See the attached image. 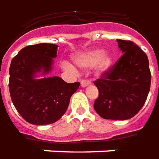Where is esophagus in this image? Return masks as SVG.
<instances>
[{
  "instance_id": "esophagus-1",
  "label": "esophagus",
  "mask_w": 159,
  "mask_h": 159,
  "mask_svg": "<svg viewBox=\"0 0 159 159\" xmlns=\"http://www.w3.org/2000/svg\"><path fill=\"white\" fill-rule=\"evenodd\" d=\"M80 85H81L82 87H86V86H88V85H92V83L91 81H89V80H83L80 82Z\"/></svg>"
}]
</instances>
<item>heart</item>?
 <instances>
[{
  "instance_id": "obj_1",
  "label": "heart",
  "mask_w": 159,
  "mask_h": 159,
  "mask_svg": "<svg viewBox=\"0 0 159 159\" xmlns=\"http://www.w3.org/2000/svg\"><path fill=\"white\" fill-rule=\"evenodd\" d=\"M74 63L80 68H87L95 66L98 72L106 71L111 65V56L106 52H102L100 49H89L85 52L80 53L74 57ZM61 67L67 72H75V67L68 61H62Z\"/></svg>"
}]
</instances>
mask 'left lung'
<instances>
[{
    "mask_svg": "<svg viewBox=\"0 0 159 159\" xmlns=\"http://www.w3.org/2000/svg\"><path fill=\"white\" fill-rule=\"evenodd\" d=\"M116 41L123 55L93 82L99 92L94 110L103 119L128 120L144 105L152 76L146 53L132 41Z\"/></svg>",
    "mask_w": 159,
    "mask_h": 159,
    "instance_id": "left-lung-1",
    "label": "left lung"
}]
</instances>
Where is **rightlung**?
Instances as JSON below:
<instances>
[{
    "instance_id": "add662e5",
    "label": "right lung",
    "mask_w": 159,
    "mask_h": 159,
    "mask_svg": "<svg viewBox=\"0 0 159 159\" xmlns=\"http://www.w3.org/2000/svg\"><path fill=\"white\" fill-rule=\"evenodd\" d=\"M58 46L38 43L25 47L14 56L9 68V92L17 111L35 125L51 124L66 112L79 82L67 83L61 78L36 79L52 69Z\"/></svg>"
}]
</instances>
